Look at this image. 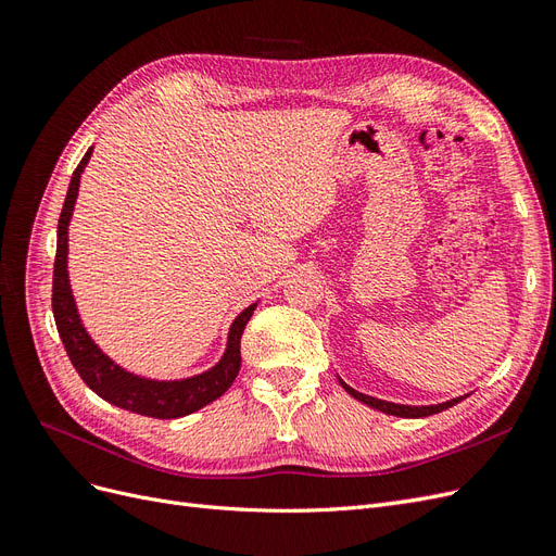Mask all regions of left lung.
<instances>
[{
  "instance_id": "obj_1",
  "label": "left lung",
  "mask_w": 556,
  "mask_h": 556,
  "mask_svg": "<svg viewBox=\"0 0 556 556\" xmlns=\"http://www.w3.org/2000/svg\"><path fill=\"white\" fill-rule=\"evenodd\" d=\"M339 382H341V387L350 396H355L357 401L366 403V406H371V408H376V410H380L384 415H394V417H427V415H433V413L447 410V408L454 406V403H459V401H464L468 396V394H464V396L450 399V401H443V403H433V406H406V403H392V401H382V399H376V396L362 394L357 390H352V387L345 384L341 378H339Z\"/></svg>"
}]
</instances>
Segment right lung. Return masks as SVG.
Instances as JSON below:
<instances>
[{
    "mask_svg": "<svg viewBox=\"0 0 556 556\" xmlns=\"http://www.w3.org/2000/svg\"><path fill=\"white\" fill-rule=\"evenodd\" d=\"M92 150L94 148H88V153L83 155L80 164L76 166L70 190H66L60 223H58V252H55V271H53V315H55L60 339L83 382H86L94 394L113 403V406L137 413V415H146V417H157V419H176V417L197 413L199 408L208 406V403L215 401L217 396H223L229 390L233 378L239 376L241 336L248 319L257 308V301L255 304H250L248 308H243L237 315V319H233L227 333V345H225L223 357L204 374H197L190 378H176V380H160V378H148V376L127 371L125 366L111 359L106 352L92 341V336L88 333L86 325H83L76 299L72 292V282H70V223H72L74 206L78 199L80 176L86 172V166L92 157Z\"/></svg>",
    "mask_w": 556,
    "mask_h": 556,
    "instance_id": "right-lung-1",
    "label": "right lung"
}]
</instances>
